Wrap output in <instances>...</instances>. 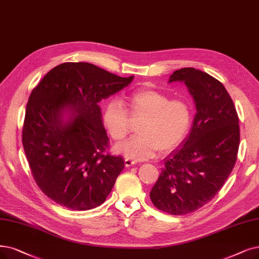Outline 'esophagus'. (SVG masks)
I'll use <instances>...</instances> for the list:
<instances>
[{
  "label": "esophagus",
  "mask_w": 259,
  "mask_h": 259,
  "mask_svg": "<svg viewBox=\"0 0 259 259\" xmlns=\"http://www.w3.org/2000/svg\"><path fill=\"white\" fill-rule=\"evenodd\" d=\"M124 164H125V167H132V165L135 164V161L132 158H125L124 159Z\"/></svg>",
  "instance_id": "esophagus-1"
}]
</instances>
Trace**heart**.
Segmentation results:
<instances>
[{"label":"heart","mask_w":259,"mask_h":259,"mask_svg":"<svg viewBox=\"0 0 259 259\" xmlns=\"http://www.w3.org/2000/svg\"><path fill=\"white\" fill-rule=\"evenodd\" d=\"M127 110L120 102L111 101L103 111V123L113 140H121L131 131L132 120L141 119L138 135L118 143L116 151L125 156L143 160L159 150H174L188 135L192 123V107L184 99H170L156 89H140L127 97Z\"/></svg>","instance_id":"heart-1"}]
</instances>
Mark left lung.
I'll list each match as a JSON object with an SVG mask.
<instances>
[{"label": "left lung", "mask_w": 259, "mask_h": 259, "mask_svg": "<svg viewBox=\"0 0 259 259\" xmlns=\"http://www.w3.org/2000/svg\"><path fill=\"white\" fill-rule=\"evenodd\" d=\"M178 80L188 87L196 113L189 135L164 158L150 198L159 210L186 214L203 207L222 188L237 160L240 128L234 102L218 79L183 68L169 79Z\"/></svg>", "instance_id": "1"}]
</instances>
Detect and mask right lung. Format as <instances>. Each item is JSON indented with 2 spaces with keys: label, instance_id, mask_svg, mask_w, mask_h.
<instances>
[{
  "label": "right lung",
  "instance_id": "right-lung-1",
  "mask_svg": "<svg viewBox=\"0 0 259 259\" xmlns=\"http://www.w3.org/2000/svg\"><path fill=\"white\" fill-rule=\"evenodd\" d=\"M133 78L89 63H64L33 89L22 143L33 178L48 198L72 210L104 203L124 161L107 152L109 139L98 103ZM67 110L70 118L64 121Z\"/></svg>",
  "mask_w": 259,
  "mask_h": 259
}]
</instances>
